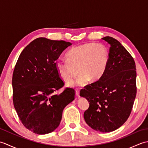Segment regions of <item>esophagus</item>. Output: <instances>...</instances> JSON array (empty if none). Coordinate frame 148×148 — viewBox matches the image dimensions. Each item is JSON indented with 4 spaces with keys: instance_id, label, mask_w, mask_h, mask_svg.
<instances>
[{
    "instance_id": "34e87169",
    "label": "esophagus",
    "mask_w": 148,
    "mask_h": 148,
    "mask_svg": "<svg viewBox=\"0 0 148 148\" xmlns=\"http://www.w3.org/2000/svg\"><path fill=\"white\" fill-rule=\"evenodd\" d=\"M76 95L77 97H79V90H78V89H77L76 90Z\"/></svg>"
}]
</instances>
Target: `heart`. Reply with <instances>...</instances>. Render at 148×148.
I'll use <instances>...</instances> for the list:
<instances>
[{"label": "heart", "instance_id": "heart-1", "mask_svg": "<svg viewBox=\"0 0 148 148\" xmlns=\"http://www.w3.org/2000/svg\"><path fill=\"white\" fill-rule=\"evenodd\" d=\"M67 61L58 60L56 68L65 81H71L78 74L77 79L68 83L70 86H83L90 81L101 79L109 61V50L101 43L89 42L75 46L66 54Z\"/></svg>", "mask_w": 148, "mask_h": 148}]
</instances>
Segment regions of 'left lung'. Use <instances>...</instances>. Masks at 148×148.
<instances>
[{
    "label": "left lung",
    "instance_id": "left-lung-1",
    "mask_svg": "<svg viewBox=\"0 0 148 148\" xmlns=\"http://www.w3.org/2000/svg\"><path fill=\"white\" fill-rule=\"evenodd\" d=\"M108 42L109 61L101 79L81 90L90 106L84 113L86 123L96 131L112 132L129 117L137 93L136 67L134 60L118 40L111 37Z\"/></svg>",
    "mask_w": 148,
    "mask_h": 148
}]
</instances>
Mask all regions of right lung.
<instances>
[{
	"mask_svg": "<svg viewBox=\"0 0 148 148\" xmlns=\"http://www.w3.org/2000/svg\"><path fill=\"white\" fill-rule=\"evenodd\" d=\"M72 45L64 40L45 37L34 40L22 51L12 79V100L18 117L27 129L37 134L51 133L60 123L63 110L74 100L75 91L67 88L55 61Z\"/></svg>",
	"mask_w": 148,
	"mask_h": 148,
	"instance_id": "right-lung-1",
	"label": "right lung"
}]
</instances>
